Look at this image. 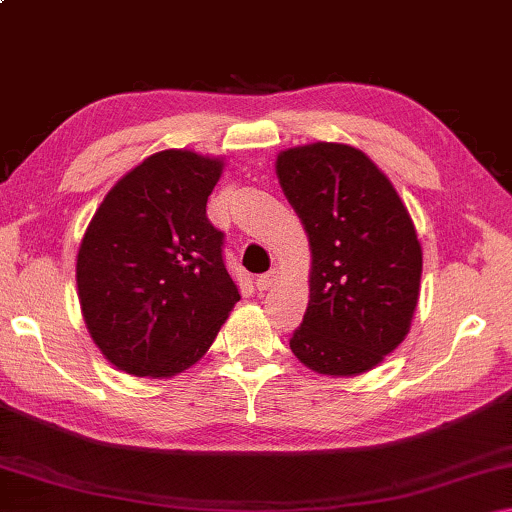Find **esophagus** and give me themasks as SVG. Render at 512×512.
Returning <instances> with one entry per match:
<instances>
[{
	"mask_svg": "<svg viewBox=\"0 0 512 512\" xmlns=\"http://www.w3.org/2000/svg\"><path fill=\"white\" fill-rule=\"evenodd\" d=\"M277 280V271H275V268H273V271H268V273H264V275H259L257 277V289L259 291H268V289H271L273 287V282Z\"/></svg>",
	"mask_w": 512,
	"mask_h": 512,
	"instance_id": "1",
	"label": "esophagus"
}]
</instances>
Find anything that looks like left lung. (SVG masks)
Listing matches in <instances>:
<instances>
[{
    "label": "left lung",
    "mask_w": 512,
    "mask_h": 512,
    "mask_svg": "<svg viewBox=\"0 0 512 512\" xmlns=\"http://www.w3.org/2000/svg\"><path fill=\"white\" fill-rule=\"evenodd\" d=\"M311 246L309 307L291 350L320 375L375 368L409 332L422 248L402 198L359 149L316 142L277 155Z\"/></svg>",
    "instance_id": "obj_1"
}]
</instances>
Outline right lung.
Masks as SVG:
<instances>
[{
    "label": "right lung",
    "instance_id": "add662e5",
    "mask_svg": "<svg viewBox=\"0 0 512 512\" xmlns=\"http://www.w3.org/2000/svg\"><path fill=\"white\" fill-rule=\"evenodd\" d=\"M223 162L160 151L103 198L76 259L85 325L128 375L171 377L210 350L241 298L207 219Z\"/></svg>",
    "mask_w": 512,
    "mask_h": 512
}]
</instances>
